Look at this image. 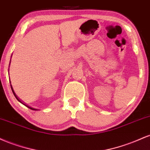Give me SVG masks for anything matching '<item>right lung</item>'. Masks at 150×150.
<instances>
[{
	"mask_svg": "<svg viewBox=\"0 0 150 150\" xmlns=\"http://www.w3.org/2000/svg\"><path fill=\"white\" fill-rule=\"evenodd\" d=\"M10 86H11V85H10ZM11 89H12V91H13V94H14V95H15V98H16V99H18V100L19 101H20V103H22V104H23L24 105H25V106H27V107H28L29 108H30V109H32V110H34V111H36V110H37V109H35V108H33L30 107V106H27V105H26L25 104H24V103H23V102H22V101L21 100H20V99H19V98L18 97V96H17V95H16V94H15V92H14V90H13V87H12V86H11Z\"/></svg>",
	"mask_w": 150,
	"mask_h": 150,
	"instance_id": "obj_1",
	"label": "right lung"
}]
</instances>
